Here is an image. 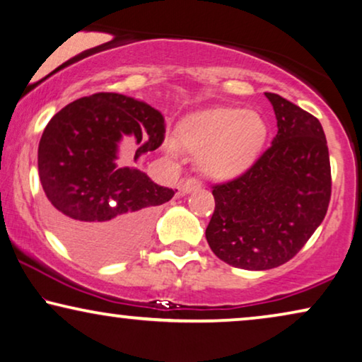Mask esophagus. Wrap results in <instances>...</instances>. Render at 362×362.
Instances as JSON below:
<instances>
[{"instance_id":"1","label":"esophagus","mask_w":362,"mask_h":362,"mask_svg":"<svg viewBox=\"0 0 362 362\" xmlns=\"http://www.w3.org/2000/svg\"><path fill=\"white\" fill-rule=\"evenodd\" d=\"M199 187H201V181L194 180V177H189V180H186V181L181 182V185H180V192H181V194H187V192L199 189Z\"/></svg>"}]
</instances>
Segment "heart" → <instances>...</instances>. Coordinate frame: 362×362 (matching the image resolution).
Wrapping results in <instances>:
<instances>
[{
    "mask_svg": "<svg viewBox=\"0 0 362 362\" xmlns=\"http://www.w3.org/2000/svg\"><path fill=\"white\" fill-rule=\"evenodd\" d=\"M177 145L196 156L202 175L234 180L249 171L269 136L264 118L240 107H212L186 117L177 127ZM166 151L176 153L175 143Z\"/></svg>",
    "mask_w": 362,
    "mask_h": 362,
    "instance_id": "1",
    "label": "heart"
}]
</instances>
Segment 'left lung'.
Masks as SVG:
<instances>
[{
    "mask_svg": "<svg viewBox=\"0 0 362 362\" xmlns=\"http://www.w3.org/2000/svg\"><path fill=\"white\" fill-rule=\"evenodd\" d=\"M276 117L272 146L249 171L212 187L216 207L206 239L222 262L269 270L298 254L323 222L331 197V166L320 120L276 93L265 92Z\"/></svg>",
    "mask_w": 362,
    "mask_h": 362,
    "instance_id": "left-lung-1",
    "label": "left lung"
}]
</instances>
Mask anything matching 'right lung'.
I'll list each match as a JSON object with an SVG mask.
<instances>
[{"label":"right lung","instance_id":"obj_1","mask_svg":"<svg viewBox=\"0 0 362 362\" xmlns=\"http://www.w3.org/2000/svg\"><path fill=\"white\" fill-rule=\"evenodd\" d=\"M165 140L156 108L100 92L69 103L51 118L37 150L49 219L77 257L93 262L130 255L150 237L158 206L175 196L135 166Z\"/></svg>","mask_w":362,"mask_h":362}]
</instances>
